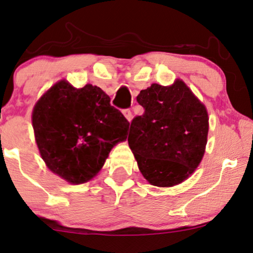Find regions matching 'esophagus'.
Listing matches in <instances>:
<instances>
[{
  "label": "esophagus",
  "instance_id": "obj_1",
  "mask_svg": "<svg viewBox=\"0 0 253 253\" xmlns=\"http://www.w3.org/2000/svg\"><path fill=\"white\" fill-rule=\"evenodd\" d=\"M123 113H124V116H125V118H126L127 120H128V121L132 120V118H133V114H132V111H130L129 109H126V110H124V111H123Z\"/></svg>",
  "mask_w": 253,
  "mask_h": 253
}]
</instances>
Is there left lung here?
<instances>
[{
	"label": "left lung",
	"mask_w": 253,
	"mask_h": 253,
	"mask_svg": "<svg viewBox=\"0 0 253 253\" xmlns=\"http://www.w3.org/2000/svg\"><path fill=\"white\" fill-rule=\"evenodd\" d=\"M142 116L130 123L128 144L142 176L151 185L170 187L191 176L205 154L208 113L181 80L141 90Z\"/></svg>",
	"instance_id": "left-lung-1"
}]
</instances>
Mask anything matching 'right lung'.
I'll use <instances>...</instances> for the list:
<instances>
[{"label":"right lung","instance_id":"1","mask_svg":"<svg viewBox=\"0 0 253 253\" xmlns=\"http://www.w3.org/2000/svg\"><path fill=\"white\" fill-rule=\"evenodd\" d=\"M92 84L55 83L33 107L32 126L42 158L53 173L83 184L102 169L110 151L127 139L129 123Z\"/></svg>","mask_w":253,"mask_h":253}]
</instances>
